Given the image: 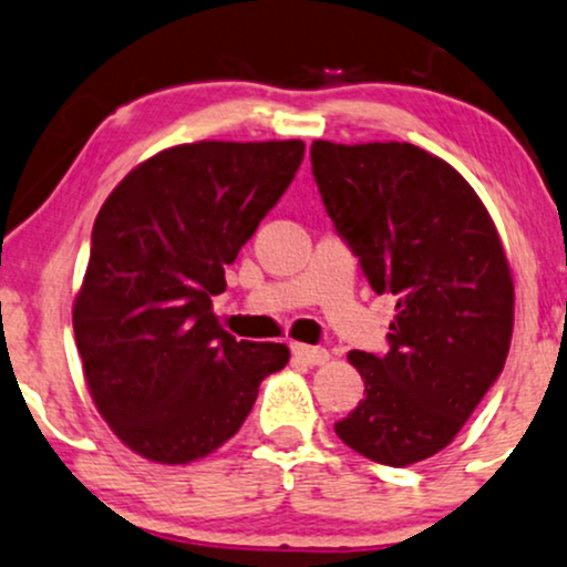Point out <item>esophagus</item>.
Returning <instances> with one entry per match:
<instances>
[{"label":"esophagus","instance_id":"34e87169","mask_svg":"<svg viewBox=\"0 0 567 567\" xmlns=\"http://www.w3.org/2000/svg\"><path fill=\"white\" fill-rule=\"evenodd\" d=\"M292 354L306 365H323L329 360V352L323 347H311V344H292Z\"/></svg>","mask_w":567,"mask_h":567}]
</instances>
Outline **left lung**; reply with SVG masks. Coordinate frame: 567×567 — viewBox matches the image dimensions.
Listing matches in <instances>:
<instances>
[{
    "instance_id": "obj_1",
    "label": "left lung",
    "mask_w": 567,
    "mask_h": 567,
    "mask_svg": "<svg viewBox=\"0 0 567 567\" xmlns=\"http://www.w3.org/2000/svg\"><path fill=\"white\" fill-rule=\"evenodd\" d=\"M311 171L368 285L396 298L389 352H350L365 399L334 433L371 462H422L454 441L505 365L513 282L503 244L474 188L410 142L316 140Z\"/></svg>"
}]
</instances>
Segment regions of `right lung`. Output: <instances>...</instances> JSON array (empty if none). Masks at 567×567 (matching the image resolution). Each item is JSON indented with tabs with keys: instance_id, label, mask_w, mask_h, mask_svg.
I'll use <instances>...</instances> for the list:
<instances>
[{
	"instance_id": "right-lung-1",
	"label": "right lung",
	"mask_w": 567,
	"mask_h": 567,
	"mask_svg": "<svg viewBox=\"0 0 567 567\" xmlns=\"http://www.w3.org/2000/svg\"><path fill=\"white\" fill-rule=\"evenodd\" d=\"M303 153L300 140L163 150L97 213L74 342L97 412L140 456L213 454L244 425L264 375L288 362L285 344L220 329L213 296Z\"/></svg>"
}]
</instances>
